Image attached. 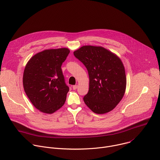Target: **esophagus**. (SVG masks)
<instances>
[{
  "label": "esophagus",
  "instance_id": "1",
  "mask_svg": "<svg viewBox=\"0 0 160 160\" xmlns=\"http://www.w3.org/2000/svg\"><path fill=\"white\" fill-rule=\"evenodd\" d=\"M77 88H78V85H75L73 86V90H76Z\"/></svg>",
  "mask_w": 160,
  "mask_h": 160
}]
</instances>
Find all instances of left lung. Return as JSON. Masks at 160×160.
Wrapping results in <instances>:
<instances>
[{"instance_id": "8db88e82", "label": "left lung", "mask_w": 160, "mask_h": 160, "mask_svg": "<svg viewBox=\"0 0 160 160\" xmlns=\"http://www.w3.org/2000/svg\"><path fill=\"white\" fill-rule=\"evenodd\" d=\"M86 67L89 89L83 97L85 104L97 114L116 107L124 96L126 75L120 59L102 47L85 45L73 52Z\"/></svg>"}]
</instances>
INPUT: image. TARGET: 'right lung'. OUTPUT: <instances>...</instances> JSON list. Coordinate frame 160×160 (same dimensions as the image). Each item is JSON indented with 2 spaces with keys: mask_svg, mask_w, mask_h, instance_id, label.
Instances as JSON below:
<instances>
[{
  "mask_svg": "<svg viewBox=\"0 0 160 160\" xmlns=\"http://www.w3.org/2000/svg\"><path fill=\"white\" fill-rule=\"evenodd\" d=\"M70 52L66 48L45 50L33 56L25 66L22 78L25 92L42 112L53 113L66 101L69 87L61 67Z\"/></svg>",
  "mask_w": 160,
  "mask_h": 160,
  "instance_id": "obj_1",
  "label": "right lung"
}]
</instances>
